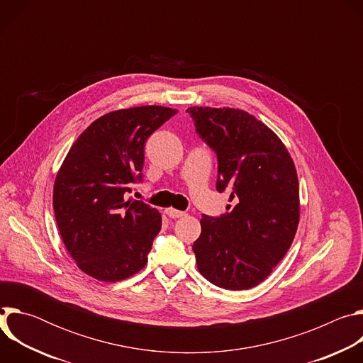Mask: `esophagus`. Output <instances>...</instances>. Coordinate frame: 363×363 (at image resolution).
Returning <instances> with one entry per match:
<instances>
[{"mask_svg": "<svg viewBox=\"0 0 363 363\" xmlns=\"http://www.w3.org/2000/svg\"><path fill=\"white\" fill-rule=\"evenodd\" d=\"M165 213H167V216H168L169 218H181V217H185V213L178 211V210H175V208H167Z\"/></svg>", "mask_w": 363, "mask_h": 363, "instance_id": "34e87169", "label": "esophagus"}]
</instances>
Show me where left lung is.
Segmentation results:
<instances>
[{"label":"left lung","mask_w":363,"mask_h":363,"mask_svg":"<svg viewBox=\"0 0 363 363\" xmlns=\"http://www.w3.org/2000/svg\"><path fill=\"white\" fill-rule=\"evenodd\" d=\"M195 130L218 160L217 191L235 205L202 216L192 250L199 273L227 290L260 284L289 251L298 225V181L289 150L252 115L231 108H188Z\"/></svg>","instance_id":"left-lung-1"}]
</instances>
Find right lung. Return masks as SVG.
Instances as JSON below:
<instances>
[{
    "label": "right lung",
    "mask_w": 363,
    "mask_h": 363,
    "mask_svg": "<svg viewBox=\"0 0 363 363\" xmlns=\"http://www.w3.org/2000/svg\"><path fill=\"white\" fill-rule=\"evenodd\" d=\"M178 111L121 109L94 121L73 143L56 177L53 208L62 240L87 276L121 281L145 267L162 217L125 199L142 182L146 139Z\"/></svg>",
    "instance_id": "1"
}]
</instances>
